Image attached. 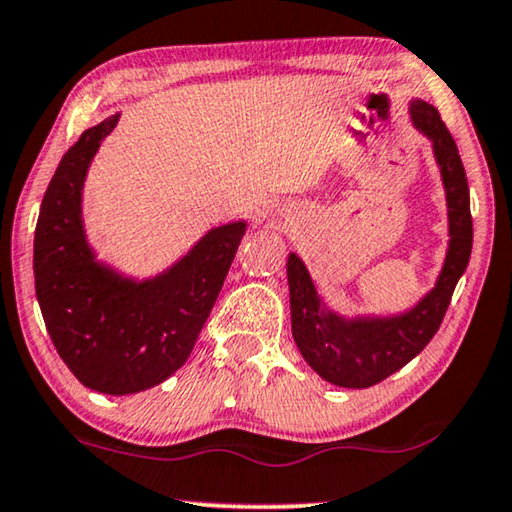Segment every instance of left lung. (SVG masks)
Returning <instances> with one entry per match:
<instances>
[{
	"mask_svg": "<svg viewBox=\"0 0 512 512\" xmlns=\"http://www.w3.org/2000/svg\"><path fill=\"white\" fill-rule=\"evenodd\" d=\"M408 115L417 132L431 141L448 206L450 241L434 287L406 311L362 313L350 318L327 306L301 257L297 253L287 255L294 343L306 364L322 380L338 387H371L420 355L441 327L452 292L469 266L473 246L471 199L457 143L441 115L424 99H410Z\"/></svg>",
	"mask_w": 512,
	"mask_h": 512,
	"instance_id": "8db88e82",
	"label": "left lung"
}]
</instances>
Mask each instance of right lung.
Listing matches in <instances>:
<instances>
[{
  "mask_svg": "<svg viewBox=\"0 0 512 512\" xmlns=\"http://www.w3.org/2000/svg\"><path fill=\"white\" fill-rule=\"evenodd\" d=\"M118 120L115 113L85 129L64 153L34 232V285L57 355L85 387L111 397L150 390L187 362L248 227H211L148 278L99 259L85 232L83 190Z\"/></svg>",
  "mask_w": 512,
  "mask_h": 512,
  "instance_id": "1",
  "label": "right lung"
}]
</instances>
